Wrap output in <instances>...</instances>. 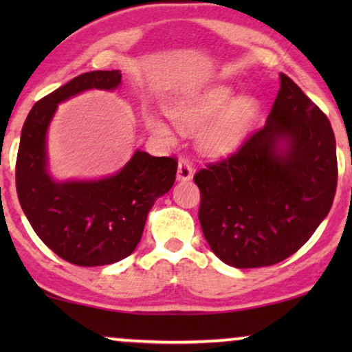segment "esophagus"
Here are the masks:
<instances>
[{"instance_id":"obj_1","label":"esophagus","mask_w":352,"mask_h":352,"mask_svg":"<svg viewBox=\"0 0 352 352\" xmlns=\"http://www.w3.org/2000/svg\"><path fill=\"white\" fill-rule=\"evenodd\" d=\"M177 181H190L194 177V168L187 160H179L177 163Z\"/></svg>"}]
</instances>
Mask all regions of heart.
Returning <instances> with one entry per match:
<instances>
[{
	"instance_id": "1",
	"label": "heart",
	"mask_w": 352,
	"mask_h": 352,
	"mask_svg": "<svg viewBox=\"0 0 352 352\" xmlns=\"http://www.w3.org/2000/svg\"><path fill=\"white\" fill-rule=\"evenodd\" d=\"M230 85L218 83L166 105V113L182 133H197V147L206 157L223 158L242 147L261 112V100L253 94L234 96ZM148 126L170 138V129L158 117Z\"/></svg>"
}]
</instances>
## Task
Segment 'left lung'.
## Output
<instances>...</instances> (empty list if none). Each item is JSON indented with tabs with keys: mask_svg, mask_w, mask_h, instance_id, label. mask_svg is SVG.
<instances>
[{
	"mask_svg": "<svg viewBox=\"0 0 352 352\" xmlns=\"http://www.w3.org/2000/svg\"><path fill=\"white\" fill-rule=\"evenodd\" d=\"M338 165L329 118L280 74L263 129L237 153L194 176L211 252L232 267H263L296 253L327 218Z\"/></svg>",
	"mask_w": 352,
	"mask_h": 352,
	"instance_id": "1",
	"label": "left lung"
}]
</instances>
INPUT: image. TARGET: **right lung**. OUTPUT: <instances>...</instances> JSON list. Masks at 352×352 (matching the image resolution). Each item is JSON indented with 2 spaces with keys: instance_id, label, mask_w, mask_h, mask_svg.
Instances as JSON below:
<instances>
[{
  "instance_id": "obj_1",
  "label": "right lung",
  "mask_w": 352,
  "mask_h": 352,
  "mask_svg": "<svg viewBox=\"0 0 352 352\" xmlns=\"http://www.w3.org/2000/svg\"><path fill=\"white\" fill-rule=\"evenodd\" d=\"M120 70L88 72L33 105L23 123L16 163L21 206L41 242L76 266H105L124 259L142 237L147 214L175 184L177 162L136 148L113 175L96 179L52 176L47 131L59 104L85 91H115Z\"/></svg>"
}]
</instances>
